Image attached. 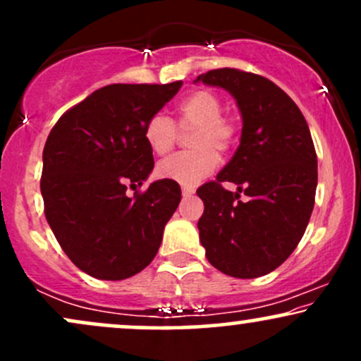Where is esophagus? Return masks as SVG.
<instances>
[{"label":"esophagus","mask_w":361,"mask_h":361,"mask_svg":"<svg viewBox=\"0 0 361 361\" xmlns=\"http://www.w3.org/2000/svg\"><path fill=\"white\" fill-rule=\"evenodd\" d=\"M193 193L195 190L190 188V186H183V188H181V195H183V198H190Z\"/></svg>","instance_id":"1"}]
</instances>
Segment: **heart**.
Here are the masks:
<instances>
[{
	"instance_id": "obj_1",
	"label": "heart",
	"mask_w": 361,
	"mask_h": 361,
	"mask_svg": "<svg viewBox=\"0 0 361 361\" xmlns=\"http://www.w3.org/2000/svg\"><path fill=\"white\" fill-rule=\"evenodd\" d=\"M222 102L212 91L198 90L176 106V123L163 114L149 118L144 139L154 154H166L175 146L180 130H193L192 152H180L157 164V175L183 186H195L217 166V152H227L235 140V127L222 117Z\"/></svg>"
}]
</instances>
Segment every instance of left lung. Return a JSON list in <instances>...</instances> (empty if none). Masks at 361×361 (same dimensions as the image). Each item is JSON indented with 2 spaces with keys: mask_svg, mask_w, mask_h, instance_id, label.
<instances>
[{
  "mask_svg": "<svg viewBox=\"0 0 361 361\" xmlns=\"http://www.w3.org/2000/svg\"><path fill=\"white\" fill-rule=\"evenodd\" d=\"M198 81L229 91L243 118L233 159L197 190L205 205L197 224L200 243L226 275L263 276L292 255L312 214L317 156L309 126L292 98L258 74L224 68ZM222 180L238 184V192L222 189Z\"/></svg>",
  "mask_w": 361,
  "mask_h": 361,
  "instance_id": "left-lung-1",
  "label": "left lung"
}]
</instances>
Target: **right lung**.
Segmentation results:
<instances>
[{
    "instance_id": "1",
    "label": "right lung",
    "mask_w": 361,
    "mask_h": 361,
    "mask_svg": "<svg viewBox=\"0 0 361 361\" xmlns=\"http://www.w3.org/2000/svg\"><path fill=\"white\" fill-rule=\"evenodd\" d=\"M183 82L109 85L57 120L44 147L45 219L62 251L100 280H126L154 259L180 185L157 180L144 128Z\"/></svg>"
}]
</instances>
